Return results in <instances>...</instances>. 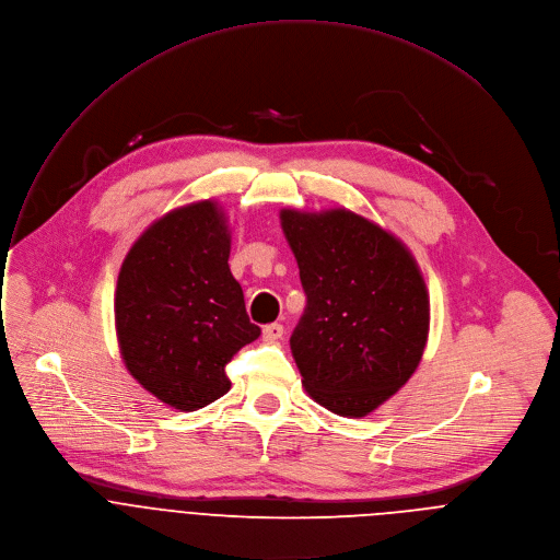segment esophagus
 Listing matches in <instances>:
<instances>
[{
  "label": "esophagus",
  "mask_w": 560,
  "mask_h": 560,
  "mask_svg": "<svg viewBox=\"0 0 560 560\" xmlns=\"http://www.w3.org/2000/svg\"><path fill=\"white\" fill-rule=\"evenodd\" d=\"M282 336H284V327H282L280 323L267 325V327L262 329V340H265V342H278Z\"/></svg>",
  "instance_id": "esophagus-1"
}]
</instances>
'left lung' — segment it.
<instances>
[{
    "label": "left lung",
    "instance_id": "8db88e82",
    "mask_svg": "<svg viewBox=\"0 0 560 560\" xmlns=\"http://www.w3.org/2000/svg\"><path fill=\"white\" fill-rule=\"evenodd\" d=\"M306 306L291 351L318 405L366 416L416 371L429 331V298L405 244L345 209L280 211Z\"/></svg>",
    "mask_w": 560,
    "mask_h": 560
}]
</instances>
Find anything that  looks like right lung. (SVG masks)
<instances>
[{"mask_svg": "<svg viewBox=\"0 0 560 560\" xmlns=\"http://www.w3.org/2000/svg\"><path fill=\"white\" fill-rule=\"evenodd\" d=\"M229 252L224 213L205 200L153 222L119 269L115 329L124 364L179 411L224 396L226 364L260 336L231 276Z\"/></svg>", "mask_w": 560, "mask_h": 560, "instance_id": "1", "label": "right lung"}]
</instances>
